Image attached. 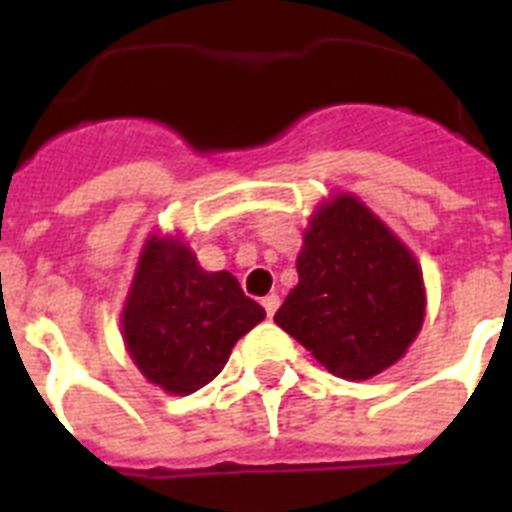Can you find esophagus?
I'll use <instances>...</instances> for the list:
<instances>
[{
  "label": "esophagus",
  "mask_w": 512,
  "mask_h": 512,
  "mask_svg": "<svg viewBox=\"0 0 512 512\" xmlns=\"http://www.w3.org/2000/svg\"><path fill=\"white\" fill-rule=\"evenodd\" d=\"M261 305H264V310H266V315H274V312H277V307H279V295H266L264 300H261Z\"/></svg>",
  "instance_id": "1"
}]
</instances>
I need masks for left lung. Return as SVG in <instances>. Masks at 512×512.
Here are the masks:
<instances>
[{
	"mask_svg": "<svg viewBox=\"0 0 512 512\" xmlns=\"http://www.w3.org/2000/svg\"><path fill=\"white\" fill-rule=\"evenodd\" d=\"M297 277L274 323L348 382L397 364L423 328V269L356 194L338 192L315 207Z\"/></svg>",
	"mask_w": 512,
	"mask_h": 512,
	"instance_id": "left-lung-1",
	"label": "left lung"
}]
</instances>
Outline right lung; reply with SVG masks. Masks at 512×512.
<instances>
[{"instance_id": "add662e5", "label": "right lung", "mask_w": 512, "mask_h": 512, "mask_svg": "<svg viewBox=\"0 0 512 512\" xmlns=\"http://www.w3.org/2000/svg\"><path fill=\"white\" fill-rule=\"evenodd\" d=\"M264 307L230 271H205L182 235L151 233L122 305V341L138 372L169 395H192L228 364Z\"/></svg>"}]
</instances>
